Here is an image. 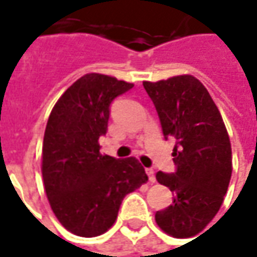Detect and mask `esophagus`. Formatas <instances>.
<instances>
[{
	"mask_svg": "<svg viewBox=\"0 0 257 257\" xmlns=\"http://www.w3.org/2000/svg\"><path fill=\"white\" fill-rule=\"evenodd\" d=\"M145 171H147V175H148L150 183H155V174H154V170H152V168H147Z\"/></svg>",
	"mask_w": 257,
	"mask_h": 257,
	"instance_id": "esophagus-1",
	"label": "esophagus"
}]
</instances>
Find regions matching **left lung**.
Listing matches in <instances>:
<instances>
[{
  "mask_svg": "<svg viewBox=\"0 0 257 257\" xmlns=\"http://www.w3.org/2000/svg\"><path fill=\"white\" fill-rule=\"evenodd\" d=\"M161 122L164 138H175L174 173L157 180L174 193L173 204L155 221L173 237H191L217 214L231 177V147L216 103L190 74L144 82Z\"/></svg>",
  "mask_w": 257,
  "mask_h": 257,
  "instance_id": "1",
  "label": "left lung"
}]
</instances>
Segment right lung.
<instances>
[{
  "label": "right lung",
  "mask_w": 257,
  "mask_h": 257,
  "mask_svg": "<svg viewBox=\"0 0 257 257\" xmlns=\"http://www.w3.org/2000/svg\"><path fill=\"white\" fill-rule=\"evenodd\" d=\"M134 84L84 74L51 110L43 141V180L51 210L69 231L82 237L105 233L117 217L125 195L148 181L134 157L100 154L110 105Z\"/></svg>",
  "instance_id": "add662e5"
}]
</instances>
